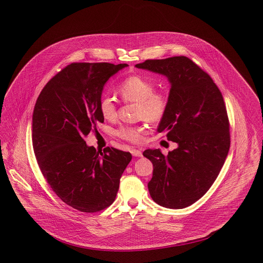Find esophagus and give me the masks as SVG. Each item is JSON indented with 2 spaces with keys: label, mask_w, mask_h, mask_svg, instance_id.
Listing matches in <instances>:
<instances>
[{
  "label": "esophagus",
  "mask_w": 263,
  "mask_h": 263,
  "mask_svg": "<svg viewBox=\"0 0 263 263\" xmlns=\"http://www.w3.org/2000/svg\"><path fill=\"white\" fill-rule=\"evenodd\" d=\"M131 154L134 156V157H140L142 155L140 149H136V148H133L131 151Z\"/></svg>",
  "instance_id": "34e87169"
}]
</instances>
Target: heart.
I'll return each mask as SVG.
<instances>
[{"label":"heart","instance_id":"1","mask_svg":"<svg viewBox=\"0 0 263 263\" xmlns=\"http://www.w3.org/2000/svg\"><path fill=\"white\" fill-rule=\"evenodd\" d=\"M155 83L142 74H132L119 85V92L125 102L137 103L136 114L138 119L149 123H159L166 116L171 105V96L166 90H156ZM99 110L102 117L114 121L118 117L115 100L104 96L99 101ZM145 132L144 126H125L119 129L118 135L129 142L138 143Z\"/></svg>","mask_w":263,"mask_h":263}]
</instances>
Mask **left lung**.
<instances>
[{
	"label": "left lung",
	"instance_id": "1",
	"mask_svg": "<svg viewBox=\"0 0 263 263\" xmlns=\"http://www.w3.org/2000/svg\"><path fill=\"white\" fill-rule=\"evenodd\" d=\"M135 66L168 78L171 105L157 131L178 143L167 156L160 149L143 152L153 163L149 195L166 208L189 207L208 192L229 152L223 98L209 74L189 57L147 59Z\"/></svg>",
	"mask_w": 263,
	"mask_h": 263
}]
</instances>
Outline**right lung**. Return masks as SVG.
I'll list each match as a JSON object with an SVG mask.
<instances>
[{
	"label": "right lung",
	"instance_id": "right-lung-1",
	"mask_svg": "<svg viewBox=\"0 0 263 263\" xmlns=\"http://www.w3.org/2000/svg\"><path fill=\"white\" fill-rule=\"evenodd\" d=\"M126 63L73 62L45 85L32 117L37 163L53 192L68 206L95 213L115 202L129 152H97L85 137L103 123L99 101L108 79Z\"/></svg>",
	"mask_w": 263,
	"mask_h": 263
}]
</instances>
